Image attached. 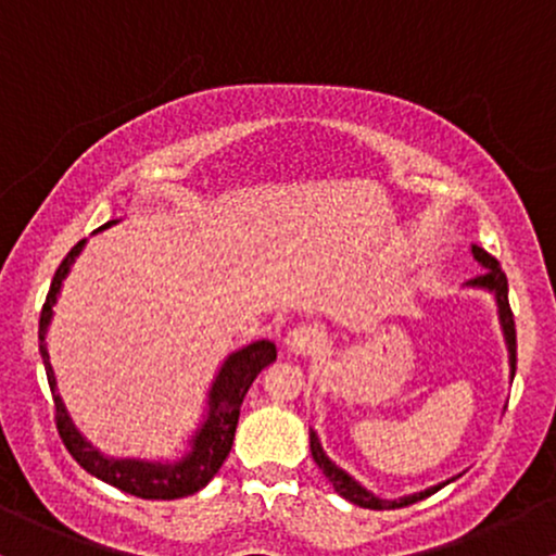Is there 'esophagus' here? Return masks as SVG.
Returning a JSON list of instances; mask_svg holds the SVG:
<instances>
[{"mask_svg": "<svg viewBox=\"0 0 556 556\" xmlns=\"http://www.w3.org/2000/svg\"><path fill=\"white\" fill-rule=\"evenodd\" d=\"M285 344L292 355H311L321 348V334L308 324H300V327L287 331Z\"/></svg>", "mask_w": 556, "mask_h": 556, "instance_id": "esophagus-1", "label": "esophagus"}]
</instances>
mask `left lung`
Segmentation results:
<instances>
[{"label": "left lung", "mask_w": 556, "mask_h": 556, "mask_svg": "<svg viewBox=\"0 0 556 556\" xmlns=\"http://www.w3.org/2000/svg\"><path fill=\"white\" fill-rule=\"evenodd\" d=\"M473 256L478 264L486 266V271L478 274L476 279H470L468 285H476V287H486V290L494 292L496 298V305H500V318H502V329H504V337H507V348H509V363H513V376H515V368H518V334H515V316H513V308H509V298H507V277H504L500 261L494 256H489L483 248L473 245ZM311 455H314V460L318 468H321V473L329 478V483L334 486V491L340 496H344L348 502L358 504V507H366V509H400V507H407V504L413 502H420L426 500V496L437 494L439 489L444 486V483H439V486H431L426 491H420V494H413V496H402V500H379V496H374L371 491H366L361 486L358 481H353L344 470L337 468L334 463L329 460L327 455H324L321 450V442H318L316 431H311Z\"/></svg>", "instance_id": "obj_1"}]
</instances>
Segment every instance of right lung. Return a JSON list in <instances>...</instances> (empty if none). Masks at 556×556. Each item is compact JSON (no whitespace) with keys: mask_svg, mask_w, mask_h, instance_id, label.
I'll use <instances>...</instances> for the list:
<instances>
[{"mask_svg":"<svg viewBox=\"0 0 556 556\" xmlns=\"http://www.w3.org/2000/svg\"><path fill=\"white\" fill-rule=\"evenodd\" d=\"M83 242L86 240L73 245V251L56 266L47 303H43L41 318H38V340H41L38 350H41L43 368H47V379L52 389L56 387V381L52 363H49L47 342L43 340H47V327L52 321V305L56 303V292H60L62 279L67 277L73 258L80 253ZM274 361H277V348L266 340L248 344L240 353L229 355L212 387V402H208L212 410H208L206 424H203V429L193 439V450L180 463L162 465L140 460H110V457L99 455L73 426L60 394H54L56 431H60L62 444L67 446L75 463L80 468H86L91 476L110 483V486L125 491V494L140 496V500H180V496H190L206 486L216 476V470L222 468V463L227 460L229 450H232L235 429H238L242 400H245L248 389H251L253 379L261 374V368H266Z\"/></svg>","mask_w":556,"mask_h":556,"instance_id":"right-lung-1","label":"right lung"}]
</instances>
